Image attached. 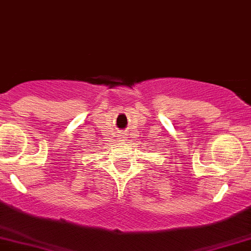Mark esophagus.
Listing matches in <instances>:
<instances>
[{
    "instance_id": "1",
    "label": "esophagus",
    "mask_w": 251,
    "mask_h": 251,
    "mask_svg": "<svg viewBox=\"0 0 251 251\" xmlns=\"http://www.w3.org/2000/svg\"><path fill=\"white\" fill-rule=\"evenodd\" d=\"M121 138H122V140H124V138H126V137H123V136H122V137H121Z\"/></svg>"
}]
</instances>
